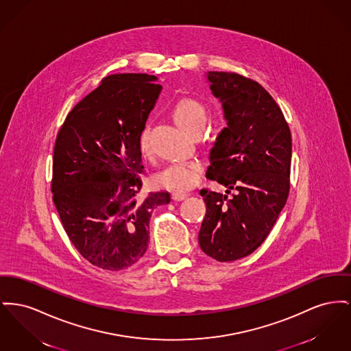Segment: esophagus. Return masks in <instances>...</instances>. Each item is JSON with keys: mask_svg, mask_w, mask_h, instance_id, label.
I'll return each mask as SVG.
<instances>
[{"mask_svg": "<svg viewBox=\"0 0 351 351\" xmlns=\"http://www.w3.org/2000/svg\"><path fill=\"white\" fill-rule=\"evenodd\" d=\"M186 196H188V193H186V192H173L172 193V199L175 202H182V200L186 199Z\"/></svg>", "mask_w": 351, "mask_h": 351, "instance_id": "1", "label": "esophagus"}]
</instances>
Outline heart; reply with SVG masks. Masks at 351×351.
I'll use <instances>...</instances> for the list:
<instances>
[{"mask_svg":"<svg viewBox=\"0 0 351 351\" xmlns=\"http://www.w3.org/2000/svg\"><path fill=\"white\" fill-rule=\"evenodd\" d=\"M175 122L186 132L197 135L206 123V110L204 104L192 98L180 99L172 108ZM149 128L145 127L141 134V149L145 155H151ZM204 165L200 160H184L167 165L155 175V183L165 189L186 191L196 186L203 173Z\"/></svg>","mask_w":351,"mask_h":351,"instance_id":"1","label":"heart"}]
</instances>
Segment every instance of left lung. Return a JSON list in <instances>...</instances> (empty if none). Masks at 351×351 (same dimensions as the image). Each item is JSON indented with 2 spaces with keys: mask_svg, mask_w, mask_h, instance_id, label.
I'll list each match as a JSON object with an SVG mask.
<instances>
[{
  "mask_svg": "<svg viewBox=\"0 0 351 351\" xmlns=\"http://www.w3.org/2000/svg\"><path fill=\"white\" fill-rule=\"evenodd\" d=\"M212 94L223 104L227 127L210 149L206 178L232 189V198L202 189L206 217L199 245L228 263L260 247L287 204L291 135L278 104L256 81L236 73L208 71Z\"/></svg>",
  "mask_w": 351,
  "mask_h": 351,
  "instance_id": "obj_1",
  "label": "left lung"
}]
</instances>
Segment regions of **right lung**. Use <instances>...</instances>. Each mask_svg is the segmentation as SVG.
<instances>
[{
  "label": "right lung",
  "mask_w": 351,
  "mask_h": 351,
  "mask_svg": "<svg viewBox=\"0 0 351 351\" xmlns=\"http://www.w3.org/2000/svg\"><path fill=\"white\" fill-rule=\"evenodd\" d=\"M148 74H112L67 114L53 158V202L77 250L93 265L138 263L149 219L168 192L142 196L141 134L162 86Z\"/></svg>",
  "instance_id": "1"
}]
</instances>
